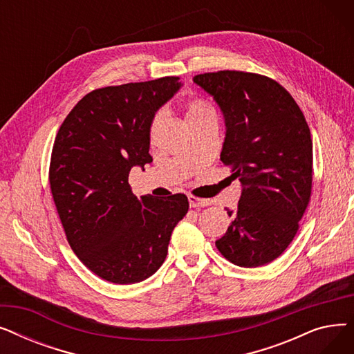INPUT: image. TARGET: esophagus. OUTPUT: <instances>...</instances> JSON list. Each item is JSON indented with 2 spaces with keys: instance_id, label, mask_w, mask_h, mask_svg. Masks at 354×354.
I'll use <instances>...</instances> for the list:
<instances>
[{
  "instance_id": "34e87169",
  "label": "esophagus",
  "mask_w": 354,
  "mask_h": 354,
  "mask_svg": "<svg viewBox=\"0 0 354 354\" xmlns=\"http://www.w3.org/2000/svg\"><path fill=\"white\" fill-rule=\"evenodd\" d=\"M188 201H189L191 208H203V207L209 205L208 199H202V198H198V196H194V195H189Z\"/></svg>"
}]
</instances>
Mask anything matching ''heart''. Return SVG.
<instances>
[{
  "mask_svg": "<svg viewBox=\"0 0 354 354\" xmlns=\"http://www.w3.org/2000/svg\"><path fill=\"white\" fill-rule=\"evenodd\" d=\"M185 110H187V123H192V122H198V120H203L215 116V111L211 107L209 103H207L205 100L198 99V97H191L187 102H185ZM160 120V115L158 113L152 123L151 127H149V136H153L155 129L159 124Z\"/></svg>",
  "mask_w": 354,
  "mask_h": 354,
  "instance_id": "b5f03b06",
  "label": "heart"
}]
</instances>
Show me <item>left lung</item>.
Returning <instances> with one entry per match:
<instances>
[{"mask_svg": "<svg viewBox=\"0 0 354 354\" xmlns=\"http://www.w3.org/2000/svg\"><path fill=\"white\" fill-rule=\"evenodd\" d=\"M194 82L225 118L221 160L243 192L231 225L215 245L238 267H261L291 244L311 196L313 142L301 109L275 80L221 70Z\"/></svg>", "mask_w": 354, "mask_h": 354, "instance_id": "left-lung-1", "label": "left lung"}]
</instances>
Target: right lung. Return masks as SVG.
Listing matches in <instances>:
<instances>
[{
    "label": "right lung",
    "mask_w": 354,
    "mask_h": 354,
    "mask_svg": "<svg viewBox=\"0 0 354 354\" xmlns=\"http://www.w3.org/2000/svg\"><path fill=\"white\" fill-rule=\"evenodd\" d=\"M179 77L96 88L55 136L48 180L66 238L80 261L113 284H135L163 264L174 228L187 215L183 194L136 198L133 166L152 162L149 127L179 90Z\"/></svg>",
    "instance_id": "1"
}]
</instances>
